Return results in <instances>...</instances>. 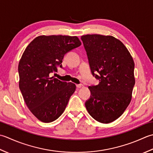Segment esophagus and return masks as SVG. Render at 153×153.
<instances>
[{
  "instance_id": "34e87169",
  "label": "esophagus",
  "mask_w": 153,
  "mask_h": 153,
  "mask_svg": "<svg viewBox=\"0 0 153 153\" xmlns=\"http://www.w3.org/2000/svg\"><path fill=\"white\" fill-rule=\"evenodd\" d=\"M76 88H82V87H83V85H81V84H80V85H76Z\"/></svg>"
}]
</instances>
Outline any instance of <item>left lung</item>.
<instances>
[{
  "instance_id": "1",
  "label": "left lung",
  "mask_w": 153,
  "mask_h": 153,
  "mask_svg": "<svg viewBox=\"0 0 153 153\" xmlns=\"http://www.w3.org/2000/svg\"><path fill=\"white\" fill-rule=\"evenodd\" d=\"M92 75L98 85L88 87L91 95L85 102L95 120L109 123L123 114L131 100L135 64L119 39L99 34L81 36Z\"/></svg>"
}]
</instances>
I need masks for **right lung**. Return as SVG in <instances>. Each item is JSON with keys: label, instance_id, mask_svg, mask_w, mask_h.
Wrapping results in <instances>:
<instances>
[{"label": "right lung", "instance_id": "add662e5", "mask_svg": "<svg viewBox=\"0 0 153 153\" xmlns=\"http://www.w3.org/2000/svg\"><path fill=\"white\" fill-rule=\"evenodd\" d=\"M81 45L76 36H40L25 49L18 65L19 88L30 111L42 122L63 113L76 85L50 74L62 68L65 55Z\"/></svg>", "mask_w": 153, "mask_h": 153}]
</instances>
